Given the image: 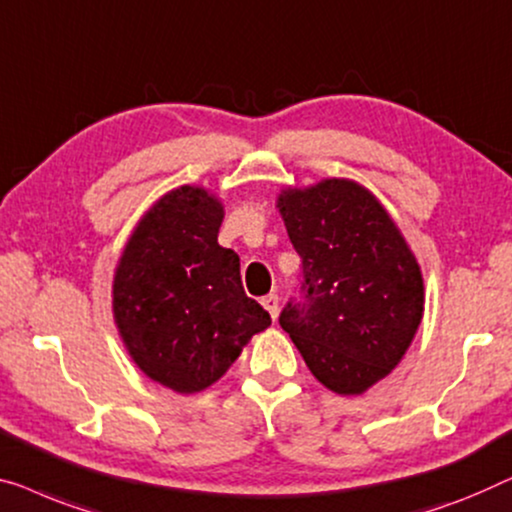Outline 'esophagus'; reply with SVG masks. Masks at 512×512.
Segmentation results:
<instances>
[{
  "label": "esophagus",
  "instance_id": "esophagus-1",
  "mask_svg": "<svg viewBox=\"0 0 512 512\" xmlns=\"http://www.w3.org/2000/svg\"><path fill=\"white\" fill-rule=\"evenodd\" d=\"M261 305L268 309V314L272 316V318H277V311H279V298L274 293H270V295H265V298L261 300Z\"/></svg>",
  "mask_w": 512,
  "mask_h": 512
}]
</instances>
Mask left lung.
<instances>
[{"label":"left lung","mask_w":512,"mask_h":512,"mask_svg":"<svg viewBox=\"0 0 512 512\" xmlns=\"http://www.w3.org/2000/svg\"><path fill=\"white\" fill-rule=\"evenodd\" d=\"M277 207L305 279V300L288 302L281 328L325 388L362 395L402 362L418 332L425 284L416 256L355 180L286 187Z\"/></svg>","instance_id":"obj_1"}]
</instances>
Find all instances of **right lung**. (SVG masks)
Listing matches in <instances>:
<instances>
[{"instance_id":"obj_1","label":"right lung","mask_w":512,"mask_h":512,"mask_svg":"<svg viewBox=\"0 0 512 512\" xmlns=\"http://www.w3.org/2000/svg\"><path fill=\"white\" fill-rule=\"evenodd\" d=\"M224 205L182 184L147 210L113 277V318L140 372L180 395L210 388L270 314L247 298L240 256L217 242Z\"/></svg>"}]
</instances>
